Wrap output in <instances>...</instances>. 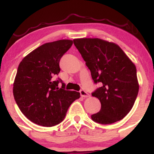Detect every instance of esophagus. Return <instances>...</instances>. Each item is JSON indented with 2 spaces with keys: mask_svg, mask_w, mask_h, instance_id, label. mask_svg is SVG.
Returning <instances> with one entry per match:
<instances>
[{
  "mask_svg": "<svg viewBox=\"0 0 154 154\" xmlns=\"http://www.w3.org/2000/svg\"><path fill=\"white\" fill-rule=\"evenodd\" d=\"M79 93H80L81 96H82V98H88V97L90 96V95L88 94L85 91H84V90H80V91H79Z\"/></svg>",
  "mask_w": 154,
  "mask_h": 154,
  "instance_id": "obj_1",
  "label": "esophagus"
}]
</instances>
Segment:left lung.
<instances>
[{
    "label": "left lung",
    "instance_id": "obj_1",
    "mask_svg": "<svg viewBox=\"0 0 154 154\" xmlns=\"http://www.w3.org/2000/svg\"><path fill=\"white\" fill-rule=\"evenodd\" d=\"M73 41L91 71L93 82L100 84L92 95L100 100L101 108L91 115L92 120L109 125L122 119L132 109L138 94L134 63L115 43L98 38Z\"/></svg>",
    "mask_w": 154,
    "mask_h": 154
}]
</instances>
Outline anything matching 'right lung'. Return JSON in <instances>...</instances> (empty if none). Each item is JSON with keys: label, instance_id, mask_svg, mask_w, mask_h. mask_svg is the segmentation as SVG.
<instances>
[{"label": "right lung", "instance_id": "1", "mask_svg": "<svg viewBox=\"0 0 154 154\" xmlns=\"http://www.w3.org/2000/svg\"><path fill=\"white\" fill-rule=\"evenodd\" d=\"M72 44L70 40L45 43L19 63L14 97L22 114L36 125L53 127L61 123L69 106L80 97L78 92L66 91L61 79H53L59 75L60 60ZM59 83L63 85L61 88Z\"/></svg>", "mask_w": 154, "mask_h": 154}]
</instances>
